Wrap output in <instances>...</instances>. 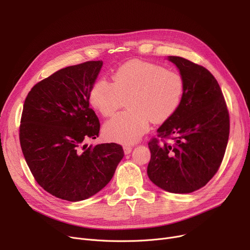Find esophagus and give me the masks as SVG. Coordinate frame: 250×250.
<instances>
[{"mask_svg": "<svg viewBox=\"0 0 250 250\" xmlns=\"http://www.w3.org/2000/svg\"><path fill=\"white\" fill-rule=\"evenodd\" d=\"M124 151H125V154H129L130 152H132V147H130V146H124Z\"/></svg>", "mask_w": 250, "mask_h": 250, "instance_id": "34e87169", "label": "esophagus"}]
</instances>
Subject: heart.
Segmentation results:
<instances>
[{"label": "heart", "instance_id": "b5f03b06", "mask_svg": "<svg viewBox=\"0 0 250 250\" xmlns=\"http://www.w3.org/2000/svg\"><path fill=\"white\" fill-rule=\"evenodd\" d=\"M113 83L99 79L92 87L89 100L102 116H112L126 100L127 110L104 125L109 141L133 144L148 132L151 120L162 123L173 115L186 90L183 77L160 64L132 61L112 75Z\"/></svg>", "mask_w": 250, "mask_h": 250}]
</instances>
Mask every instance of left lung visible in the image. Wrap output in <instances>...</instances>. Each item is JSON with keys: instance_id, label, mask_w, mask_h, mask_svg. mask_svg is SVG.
Instances as JSON below:
<instances>
[{"instance_id": "8db88e82", "label": "left lung", "mask_w": 250, "mask_h": 250, "mask_svg": "<svg viewBox=\"0 0 250 250\" xmlns=\"http://www.w3.org/2000/svg\"><path fill=\"white\" fill-rule=\"evenodd\" d=\"M185 79L179 107L157 130L148 146L147 173L160 188L189 193L205 187L224 158L230 132L227 104L215 77L181 57H169Z\"/></svg>"}]
</instances>
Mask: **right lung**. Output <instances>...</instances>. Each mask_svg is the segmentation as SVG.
<instances>
[{
  "label": "right lung",
  "mask_w": 250,
  "mask_h": 250,
  "mask_svg": "<svg viewBox=\"0 0 250 250\" xmlns=\"http://www.w3.org/2000/svg\"><path fill=\"white\" fill-rule=\"evenodd\" d=\"M102 61L61 69L36 83L25 99L20 145L36 182L56 198L78 202L101 190L125 155L115 143L85 145L99 136L89 106Z\"/></svg>",
  "instance_id": "add662e5"
}]
</instances>
